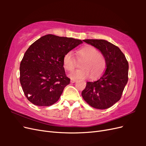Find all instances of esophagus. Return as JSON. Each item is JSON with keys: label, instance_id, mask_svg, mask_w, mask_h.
<instances>
[{"label": "esophagus", "instance_id": "esophagus-1", "mask_svg": "<svg viewBox=\"0 0 146 146\" xmlns=\"http://www.w3.org/2000/svg\"><path fill=\"white\" fill-rule=\"evenodd\" d=\"M76 81L77 80H74V79H71V80H70V82H71V83H75Z\"/></svg>", "mask_w": 146, "mask_h": 146}]
</instances>
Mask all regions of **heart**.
Here are the masks:
<instances>
[{"instance_id": "b5f03b06", "label": "heart", "mask_w": 146, "mask_h": 146, "mask_svg": "<svg viewBox=\"0 0 146 146\" xmlns=\"http://www.w3.org/2000/svg\"><path fill=\"white\" fill-rule=\"evenodd\" d=\"M79 55L85 58L82 64L83 69L74 70L69 74L72 79H85L90 77L96 78L104 72L106 62L104 56L95 47L91 46H85L78 50ZM75 58L73 53L70 51L66 53L63 58L64 68L68 70H72L74 68Z\"/></svg>"}]
</instances>
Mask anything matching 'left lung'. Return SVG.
Here are the masks:
<instances>
[{
  "label": "left lung",
  "mask_w": 146,
  "mask_h": 146,
  "mask_svg": "<svg viewBox=\"0 0 146 146\" xmlns=\"http://www.w3.org/2000/svg\"><path fill=\"white\" fill-rule=\"evenodd\" d=\"M83 41L100 51L106 62V70L94 82H88L82 92L83 99L92 107L104 110L120 100L128 82L129 63L118 47L104 39H84Z\"/></svg>",
  "instance_id": "1"
}]
</instances>
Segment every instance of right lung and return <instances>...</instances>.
<instances>
[{"mask_svg": "<svg viewBox=\"0 0 146 146\" xmlns=\"http://www.w3.org/2000/svg\"><path fill=\"white\" fill-rule=\"evenodd\" d=\"M82 43L80 39L47 35L29 47L20 64V83L31 103L47 107L58 100L70 83L63 56Z\"/></svg>", "mask_w": 146, "mask_h": 146, "instance_id": "1", "label": "right lung"}]
</instances>
